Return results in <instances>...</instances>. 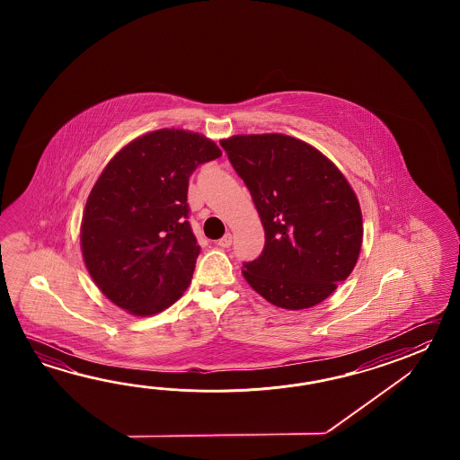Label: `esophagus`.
I'll list each match as a JSON object with an SVG mask.
<instances>
[{
    "mask_svg": "<svg viewBox=\"0 0 460 460\" xmlns=\"http://www.w3.org/2000/svg\"><path fill=\"white\" fill-rule=\"evenodd\" d=\"M232 242H234V236L232 234H226L220 240H218V246H222V248H228V246H232Z\"/></svg>",
    "mask_w": 460,
    "mask_h": 460,
    "instance_id": "obj_1",
    "label": "esophagus"
}]
</instances>
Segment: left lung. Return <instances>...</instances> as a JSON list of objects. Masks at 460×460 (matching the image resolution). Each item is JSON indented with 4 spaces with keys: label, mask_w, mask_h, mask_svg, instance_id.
<instances>
[{
    "label": "left lung",
    "mask_w": 460,
    "mask_h": 460,
    "mask_svg": "<svg viewBox=\"0 0 460 460\" xmlns=\"http://www.w3.org/2000/svg\"><path fill=\"white\" fill-rule=\"evenodd\" d=\"M264 228L243 276L266 301L299 311L345 281L362 248V212L342 172L301 139L248 135L220 141Z\"/></svg>",
    "instance_id": "left-lung-1"
}]
</instances>
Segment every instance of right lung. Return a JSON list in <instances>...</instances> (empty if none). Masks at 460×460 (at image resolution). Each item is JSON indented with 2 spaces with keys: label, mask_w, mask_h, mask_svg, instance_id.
I'll use <instances>...</instances> for the list:
<instances>
[{
  "label": "right lung",
  "mask_w": 460,
  "mask_h": 460,
  "mask_svg": "<svg viewBox=\"0 0 460 460\" xmlns=\"http://www.w3.org/2000/svg\"><path fill=\"white\" fill-rule=\"evenodd\" d=\"M220 156L206 137L164 128L131 141L103 169L80 242L92 279L118 307L153 315L189 288L200 253L189 224V177Z\"/></svg>",
  "instance_id": "obj_1"
}]
</instances>
